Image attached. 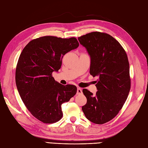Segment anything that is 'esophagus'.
Returning a JSON list of instances; mask_svg holds the SVG:
<instances>
[{
    "instance_id": "34e87169",
    "label": "esophagus",
    "mask_w": 148,
    "mask_h": 148,
    "mask_svg": "<svg viewBox=\"0 0 148 148\" xmlns=\"http://www.w3.org/2000/svg\"><path fill=\"white\" fill-rule=\"evenodd\" d=\"M82 89L79 88H78L77 89V95H82Z\"/></svg>"
}]
</instances>
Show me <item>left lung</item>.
<instances>
[{"instance_id": "1", "label": "left lung", "mask_w": 148, "mask_h": 148, "mask_svg": "<svg viewBox=\"0 0 148 148\" xmlns=\"http://www.w3.org/2000/svg\"><path fill=\"white\" fill-rule=\"evenodd\" d=\"M78 39L90 56V74L99 77L95 96L83 89L87 102L82 110L91 122L105 123L118 114L130 90L128 57L120 44L107 33L96 31Z\"/></svg>"}]
</instances>
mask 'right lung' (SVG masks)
<instances>
[{
	"instance_id": "1",
	"label": "right lung",
	"mask_w": 148,
	"mask_h": 148,
	"mask_svg": "<svg viewBox=\"0 0 148 148\" xmlns=\"http://www.w3.org/2000/svg\"><path fill=\"white\" fill-rule=\"evenodd\" d=\"M78 46L74 37L46 36L31 41L21 53L15 72L17 89L30 113L43 123L59 121L62 104L77 93L76 86L62 85L52 74L60 69L65 53Z\"/></svg>"
}]
</instances>
